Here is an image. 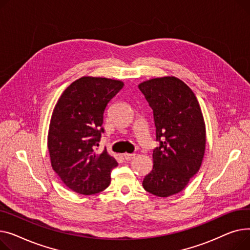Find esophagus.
Wrapping results in <instances>:
<instances>
[{
	"mask_svg": "<svg viewBox=\"0 0 250 250\" xmlns=\"http://www.w3.org/2000/svg\"><path fill=\"white\" fill-rule=\"evenodd\" d=\"M123 157H124L126 160H130V159L135 157V153H124V154H123Z\"/></svg>",
	"mask_w": 250,
	"mask_h": 250,
	"instance_id": "obj_1",
	"label": "esophagus"
}]
</instances>
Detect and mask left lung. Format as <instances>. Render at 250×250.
Returning a JSON list of instances; mask_svg holds the SVG:
<instances>
[{
  "label": "left lung",
  "mask_w": 250,
  "mask_h": 250,
  "mask_svg": "<svg viewBox=\"0 0 250 250\" xmlns=\"http://www.w3.org/2000/svg\"><path fill=\"white\" fill-rule=\"evenodd\" d=\"M138 87L153 111L159 142L142 186L152 195L169 197L182 192L201 167L206 147L203 114L193 91L178 78H155Z\"/></svg>",
  "instance_id": "obj_1"
}]
</instances>
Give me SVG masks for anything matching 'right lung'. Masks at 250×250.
I'll return each instance as SVG.
<instances>
[{
    "label": "right lung",
    "instance_id": "add662e5",
    "mask_svg": "<svg viewBox=\"0 0 250 250\" xmlns=\"http://www.w3.org/2000/svg\"><path fill=\"white\" fill-rule=\"evenodd\" d=\"M124 83L107 78L83 77L58 99L49 124L47 146L51 167L62 183L82 195H94L109 187L118 166L104 149L96 151L104 132L108 103Z\"/></svg>",
    "mask_w": 250,
    "mask_h": 250
}]
</instances>
